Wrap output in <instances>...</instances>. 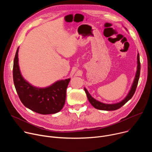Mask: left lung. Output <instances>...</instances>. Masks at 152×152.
Listing matches in <instances>:
<instances>
[{
  "label": "left lung",
  "mask_w": 152,
  "mask_h": 152,
  "mask_svg": "<svg viewBox=\"0 0 152 152\" xmlns=\"http://www.w3.org/2000/svg\"><path fill=\"white\" fill-rule=\"evenodd\" d=\"M137 63H138V66H137V71L136 73V75H135V77L133 83V85L132 86V88L130 90L128 95L126 96V97L121 102L117 103H115V104H105V103H103L102 102H100L97 100H96V99H94V98H93L91 97V96L90 94V93H88V91H87L86 88H84V90L86 94V96L88 97V99L90 102V103L97 110H103V111H114V110H117L119 108H120L121 106H123L126 103H127L130 99H131L132 96H134L137 85H138V80H139V78H140V69H141V65H140V55L139 53H138V56H137Z\"/></svg>",
  "instance_id": "1"
}]
</instances>
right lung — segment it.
<instances>
[{
    "label": "right lung",
    "mask_w": 152,
    "mask_h": 152,
    "mask_svg": "<svg viewBox=\"0 0 152 152\" xmlns=\"http://www.w3.org/2000/svg\"><path fill=\"white\" fill-rule=\"evenodd\" d=\"M18 48L13 65V80L17 94L29 110L41 114H52L60 111L65 104L66 91L70 79L58 80L46 88H36L21 76L18 62Z\"/></svg>",
    "instance_id": "right-lung-1"
}]
</instances>
